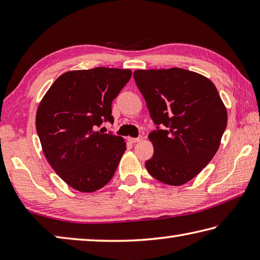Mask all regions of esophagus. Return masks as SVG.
I'll use <instances>...</instances> for the list:
<instances>
[{
    "instance_id": "34e87169",
    "label": "esophagus",
    "mask_w": 260,
    "mask_h": 260,
    "mask_svg": "<svg viewBox=\"0 0 260 260\" xmlns=\"http://www.w3.org/2000/svg\"><path fill=\"white\" fill-rule=\"evenodd\" d=\"M142 136H139V138H128L127 140L129 141L131 143H136V142H140V141H142Z\"/></svg>"
}]
</instances>
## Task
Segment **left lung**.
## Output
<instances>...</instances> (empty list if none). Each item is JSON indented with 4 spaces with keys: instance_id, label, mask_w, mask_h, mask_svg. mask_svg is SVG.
Masks as SVG:
<instances>
[{
    "instance_id": "1",
    "label": "left lung",
    "mask_w": 260,
    "mask_h": 260,
    "mask_svg": "<svg viewBox=\"0 0 260 260\" xmlns=\"http://www.w3.org/2000/svg\"><path fill=\"white\" fill-rule=\"evenodd\" d=\"M134 79L151 119L165 126L149 134L153 155L147 171L170 186L187 183L214 157L226 129L227 110L217 88L179 68L136 70Z\"/></svg>"
}]
</instances>
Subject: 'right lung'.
<instances>
[{"label": "right lung", "mask_w": 260, "mask_h": 260, "mask_svg": "<svg viewBox=\"0 0 260 260\" xmlns=\"http://www.w3.org/2000/svg\"><path fill=\"white\" fill-rule=\"evenodd\" d=\"M131 77V70L109 68L65 72L39 104L35 125L42 151L58 177L78 191L104 187L124 155V139L96 127L113 122L111 103Z\"/></svg>", "instance_id": "obj_1"}]
</instances>
